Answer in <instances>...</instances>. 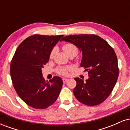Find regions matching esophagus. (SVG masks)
Returning <instances> with one entry per match:
<instances>
[{"label": "esophagus", "mask_w": 130, "mask_h": 130, "mask_svg": "<svg viewBox=\"0 0 130 130\" xmlns=\"http://www.w3.org/2000/svg\"><path fill=\"white\" fill-rule=\"evenodd\" d=\"M62 80H63V83H66V82H67L68 80V79H67V78H63V79H62Z\"/></svg>", "instance_id": "obj_1"}]
</instances>
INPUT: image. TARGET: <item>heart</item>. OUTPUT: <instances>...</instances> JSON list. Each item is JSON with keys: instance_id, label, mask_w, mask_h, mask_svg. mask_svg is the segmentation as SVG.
<instances>
[{"instance_id": "heart-1", "label": "heart", "mask_w": 130, "mask_h": 130, "mask_svg": "<svg viewBox=\"0 0 130 130\" xmlns=\"http://www.w3.org/2000/svg\"><path fill=\"white\" fill-rule=\"evenodd\" d=\"M62 49L64 51L65 53L67 54V55H69L71 53H76L77 54V47L74 45V44L71 43H67L64 44L63 46H62ZM54 52L55 50H53L50 53V58L52 59L54 55ZM71 70V67H58L56 69V72L57 73L60 74V75H62V76H65L68 74V71Z\"/></svg>"}]
</instances>
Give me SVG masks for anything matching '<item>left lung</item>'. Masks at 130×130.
Returning <instances> with one entry per match:
<instances>
[{
    "label": "left lung",
    "instance_id": "8db88e82",
    "mask_svg": "<svg viewBox=\"0 0 130 130\" xmlns=\"http://www.w3.org/2000/svg\"><path fill=\"white\" fill-rule=\"evenodd\" d=\"M61 41L76 46L83 54L80 67L88 71L84 81L76 77L73 93L79 102L93 106L102 103L114 89L119 77L117 56L106 41L94 34L68 35Z\"/></svg>",
    "mask_w": 130,
    "mask_h": 130
}]
</instances>
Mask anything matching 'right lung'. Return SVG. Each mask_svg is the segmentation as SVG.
Returning <instances> with one entry per match:
<instances>
[{
  "label": "right lung",
  "instance_id": "1",
  "mask_svg": "<svg viewBox=\"0 0 130 130\" xmlns=\"http://www.w3.org/2000/svg\"><path fill=\"white\" fill-rule=\"evenodd\" d=\"M63 36H30L19 44L13 57L10 71L13 87L22 100L32 108H48L59 96L63 80L54 76L46 81L41 69L48 62L53 47Z\"/></svg>",
  "mask_w": 130,
  "mask_h": 130
}]
</instances>
